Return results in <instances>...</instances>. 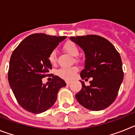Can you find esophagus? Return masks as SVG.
Returning <instances> with one entry per match:
<instances>
[{
	"mask_svg": "<svg viewBox=\"0 0 135 135\" xmlns=\"http://www.w3.org/2000/svg\"><path fill=\"white\" fill-rule=\"evenodd\" d=\"M66 84H68V85L70 84H71V81H66Z\"/></svg>",
	"mask_w": 135,
	"mask_h": 135,
	"instance_id": "obj_1",
	"label": "esophagus"
}]
</instances>
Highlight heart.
<instances>
[{
	"label": "heart",
	"instance_id": "b5f03b06",
	"mask_svg": "<svg viewBox=\"0 0 135 135\" xmlns=\"http://www.w3.org/2000/svg\"><path fill=\"white\" fill-rule=\"evenodd\" d=\"M64 49L70 55L73 57H77L79 55V49L78 46L72 42H67L64 45ZM49 60L51 64H55L57 61V52L55 50H53L51 52L49 56ZM78 71V68L76 67H70V68H62L57 70V75L61 78L66 80H70L73 79L76 74Z\"/></svg>",
	"mask_w": 135,
	"mask_h": 135
}]
</instances>
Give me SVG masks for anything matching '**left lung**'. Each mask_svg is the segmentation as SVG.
Segmentation results:
<instances>
[{
	"label": "left lung",
	"instance_id": "8db88e82",
	"mask_svg": "<svg viewBox=\"0 0 135 135\" xmlns=\"http://www.w3.org/2000/svg\"><path fill=\"white\" fill-rule=\"evenodd\" d=\"M70 39L78 45L85 55L81 78H93L87 86L84 81L80 80L82 89L76 95V100L90 110L105 109L115 99L123 80L120 54L109 40L99 36H71Z\"/></svg>",
	"mask_w": 135,
	"mask_h": 135
}]
</instances>
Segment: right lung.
<instances>
[{
    "mask_svg": "<svg viewBox=\"0 0 135 135\" xmlns=\"http://www.w3.org/2000/svg\"><path fill=\"white\" fill-rule=\"evenodd\" d=\"M67 37L43 33L31 34L13 51L9 61L8 80L19 104L33 114H40L55 103L59 89L66 86L59 76L43 84L52 69L49 56Z\"/></svg>",
    "mask_w": 135,
    "mask_h": 135,
    "instance_id": "add662e5",
    "label": "right lung"
}]
</instances>
